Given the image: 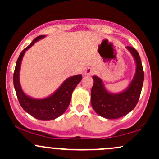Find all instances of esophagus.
<instances>
[{
	"mask_svg": "<svg viewBox=\"0 0 159 159\" xmlns=\"http://www.w3.org/2000/svg\"><path fill=\"white\" fill-rule=\"evenodd\" d=\"M93 73H94V69L91 68V67H88V68L84 71V74L86 75H93Z\"/></svg>",
	"mask_w": 159,
	"mask_h": 159,
	"instance_id": "34e87169",
	"label": "esophagus"
}]
</instances>
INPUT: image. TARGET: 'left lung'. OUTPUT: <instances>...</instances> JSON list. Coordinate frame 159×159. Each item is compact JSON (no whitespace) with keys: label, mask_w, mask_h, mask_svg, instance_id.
I'll return each instance as SVG.
<instances>
[{"label":"left lung","mask_w":159,"mask_h":159,"mask_svg":"<svg viewBox=\"0 0 159 159\" xmlns=\"http://www.w3.org/2000/svg\"><path fill=\"white\" fill-rule=\"evenodd\" d=\"M126 48L136 63V73L126 90L118 94L110 93L105 90L99 78L93 77L94 82L91 90V104L98 115L107 119H117L129 114L138 104L141 93L144 73L139 54L132 46Z\"/></svg>","instance_id":"1"}]
</instances>
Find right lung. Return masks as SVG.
Here are the masks:
<instances>
[{
	"mask_svg": "<svg viewBox=\"0 0 159 159\" xmlns=\"http://www.w3.org/2000/svg\"><path fill=\"white\" fill-rule=\"evenodd\" d=\"M44 37L45 35L37 36L21 52L14 71L13 84L20 105L24 110L38 120H52L61 116L66 110L70 103L72 92L81 81L82 76L81 75H78L68 78L54 94L43 99L32 98L24 93L19 83V70L21 60L25 51L30 48L36 41Z\"/></svg>",
	"mask_w": 159,
	"mask_h": 159,
	"instance_id": "add662e5",
	"label": "right lung"
}]
</instances>
